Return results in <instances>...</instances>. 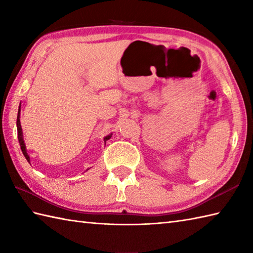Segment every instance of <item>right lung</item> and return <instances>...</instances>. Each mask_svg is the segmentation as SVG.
Here are the masks:
<instances>
[{"label":"right lung","instance_id":"add662e5","mask_svg":"<svg viewBox=\"0 0 253 253\" xmlns=\"http://www.w3.org/2000/svg\"><path fill=\"white\" fill-rule=\"evenodd\" d=\"M19 116H20V105H19V110H18V115H17V122H16V124H17V136H18V141H19V144H20V149H21V152H23V154L25 155L26 160L28 161L29 162V155L27 154V151H26V147H25V142H24V139H23V130H21V126H20V120H19ZM112 136V135H111ZM111 136H107L104 138V140H109V139L111 138Z\"/></svg>","mask_w":253,"mask_h":253}]
</instances>
